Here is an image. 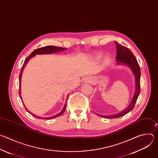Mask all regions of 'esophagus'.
<instances>
[{
  "label": "esophagus",
  "mask_w": 158,
  "mask_h": 158,
  "mask_svg": "<svg viewBox=\"0 0 158 158\" xmlns=\"http://www.w3.org/2000/svg\"><path fill=\"white\" fill-rule=\"evenodd\" d=\"M84 81L85 82H88V83H91V82H92V81H93L92 79H91V77H85V78L84 79Z\"/></svg>",
  "instance_id": "esophagus-1"
}]
</instances>
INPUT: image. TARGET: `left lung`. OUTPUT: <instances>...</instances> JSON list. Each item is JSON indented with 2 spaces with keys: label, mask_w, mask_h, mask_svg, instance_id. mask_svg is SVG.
I'll return each instance as SVG.
<instances>
[{
  "label": "left lung",
  "mask_w": 158,
  "mask_h": 158,
  "mask_svg": "<svg viewBox=\"0 0 158 158\" xmlns=\"http://www.w3.org/2000/svg\"><path fill=\"white\" fill-rule=\"evenodd\" d=\"M115 44L116 46L117 51H116V60L119 63H124L129 66L131 70L132 71L134 74L135 75V79H136V90H135V93L134 94L132 100L130 104V105L127 107L126 109L120 112L118 114L114 116H102L97 114V115L107 119H113L118 118L124 116L127 114L129 112L132 110L140 94L141 88H140V77H141V71L140 67L137 61V59L135 57L134 55L132 52L128 49L127 48L122 46L120 44L115 42Z\"/></svg>",
  "instance_id": "obj_1"
}]
</instances>
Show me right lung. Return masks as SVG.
I'll use <instances>...</instances> for the list:
<instances>
[{
    "label": "right lung",
    "mask_w": 158,
    "mask_h": 158,
    "mask_svg": "<svg viewBox=\"0 0 158 158\" xmlns=\"http://www.w3.org/2000/svg\"><path fill=\"white\" fill-rule=\"evenodd\" d=\"M66 48H60V47H57V46H46V47H42V48H38L35 50H34L25 60L24 62V64L23 65H22V68H21V70H20V74H19V96L20 98V99L21 101H22V98H21V95H20V81H21V76H22V71H23L25 65H26L27 62L30 59H31L32 57H34L35 54H52V53H54V52H57L59 51H64L65 50ZM67 98H68V97H67ZM23 103V102H22ZM26 110L27 112H29L30 114H31L32 116L36 117V118H40V117H37L36 116H35L34 114H33L32 113H31V112H30V111H29L26 107H25ZM65 108H66V103L65 104V106L64 107V108L62 109V110H61L60 112H59V114H57V115H55L54 116H52V117H50V118H42V119H53V118H57L59 116H60L61 114H62L64 113V112L65 111Z\"/></svg>",
    "instance_id": "obj_1"
}]
</instances>
